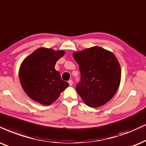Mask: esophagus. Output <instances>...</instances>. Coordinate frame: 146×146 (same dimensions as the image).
I'll list each match as a JSON object with an SVG mask.
<instances>
[{
  "label": "esophagus",
  "mask_w": 146,
  "mask_h": 146,
  "mask_svg": "<svg viewBox=\"0 0 146 146\" xmlns=\"http://www.w3.org/2000/svg\"><path fill=\"white\" fill-rule=\"evenodd\" d=\"M68 83H69V86H73V81L71 80V79H70V80L69 81V82H68Z\"/></svg>",
  "instance_id": "esophagus-1"
}]
</instances>
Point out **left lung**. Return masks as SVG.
<instances>
[{"label":"left lung","mask_w":146,"mask_h":146,"mask_svg":"<svg viewBox=\"0 0 146 146\" xmlns=\"http://www.w3.org/2000/svg\"><path fill=\"white\" fill-rule=\"evenodd\" d=\"M73 56L81 73L76 90L84 102L92 108L108 102L121 82V67L116 56L99 46L75 52Z\"/></svg>","instance_id":"obj_1"}]
</instances>
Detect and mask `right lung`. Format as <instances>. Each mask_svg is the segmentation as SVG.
I'll use <instances>...</instances> for the list:
<instances>
[{
	"label": "right lung",
	"instance_id": "right-lung-1",
	"mask_svg": "<svg viewBox=\"0 0 146 146\" xmlns=\"http://www.w3.org/2000/svg\"><path fill=\"white\" fill-rule=\"evenodd\" d=\"M64 53L63 50L40 48L22 62L19 72L20 83L33 100L50 105L69 86L54 69L56 61Z\"/></svg>",
	"mask_w": 146,
	"mask_h": 146
}]
</instances>
